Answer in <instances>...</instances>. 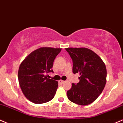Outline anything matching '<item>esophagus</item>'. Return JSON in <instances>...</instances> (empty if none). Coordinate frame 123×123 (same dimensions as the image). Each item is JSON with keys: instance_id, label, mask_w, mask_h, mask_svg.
Instances as JSON below:
<instances>
[{"instance_id": "obj_1", "label": "esophagus", "mask_w": 123, "mask_h": 123, "mask_svg": "<svg viewBox=\"0 0 123 123\" xmlns=\"http://www.w3.org/2000/svg\"><path fill=\"white\" fill-rule=\"evenodd\" d=\"M59 83H60V84H63L64 82V81H63V80H60V81H59Z\"/></svg>"}]
</instances>
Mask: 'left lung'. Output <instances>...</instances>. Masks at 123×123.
<instances>
[{"mask_svg":"<svg viewBox=\"0 0 123 123\" xmlns=\"http://www.w3.org/2000/svg\"><path fill=\"white\" fill-rule=\"evenodd\" d=\"M73 60V72L80 74V82L72 84L67 92L68 99L80 105L94 102L102 92L106 82V66L94 52L85 48H66Z\"/></svg>","mask_w":123,"mask_h":123,"instance_id":"obj_1","label":"left lung"}]
</instances>
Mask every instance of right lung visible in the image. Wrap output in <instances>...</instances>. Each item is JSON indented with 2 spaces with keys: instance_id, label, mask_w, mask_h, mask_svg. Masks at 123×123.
<instances>
[{
  "instance_id": "1",
  "label": "right lung",
  "mask_w": 123,
  "mask_h": 123,
  "mask_svg": "<svg viewBox=\"0 0 123 123\" xmlns=\"http://www.w3.org/2000/svg\"><path fill=\"white\" fill-rule=\"evenodd\" d=\"M61 48L43 47L33 51L21 63L18 78L23 94L32 102L41 104L54 98L58 82L46 75L52 68Z\"/></svg>"
}]
</instances>
